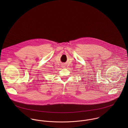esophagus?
Listing matches in <instances>:
<instances>
[{
  "label": "esophagus",
  "instance_id": "34e87169",
  "mask_svg": "<svg viewBox=\"0 0 128 128\" xmlns=\"http://www.w3.org/2000/svg\"><path fill=\"white\" fill-rule=\"evenodd\" d=\"M64 67H63V68H64Z\"/></svg>",
  "mask_w": 128,
  "mask_h": 128
}]
</instances>
